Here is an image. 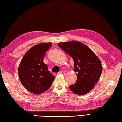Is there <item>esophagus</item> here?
Wrapping results in <instances>:
<instances>
[{"mask_svg":"<svg viewBox=\"0 0 122 122\" xmlns=\"http://www.w3.org/2000/svg\"><path fill=\"white\" fill-rule=\"evenodd\" d=\"M59 73H60V74L64 75H65L66 74V73L65 72H64V71H61V72H59Z\"/></svg>","mask_w":122,"mask_h":122,"instance_id":"obj_1","label":"esophagus"}]
</instances>
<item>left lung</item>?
Listing matches in <instances>:
<instances>
[{"label": "left lung", "mask_w": 122, "mask_h": 122, "mask_svg": "<svg viewBox=\"0 0 122 122\" xmlns=\"http://www.w3.org/2000/svg\"><path fill=\"white\" fill-rule=\"evenodd\" d=\"M58 45L72 57L74 61L77 81L75 84L70 86V90L79 95L89 93L102 74V66L99 58L90 48L79 41L60 42Z\"/></svg>", "instance_id": "obj_1"}]
</instances>
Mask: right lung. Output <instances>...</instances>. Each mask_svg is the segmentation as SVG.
<instances>
[{
  "label": "right lung",
  "mask_w": 122,
  "mask_h": 122,
  "mask_svg": "<svg viewBox=\"0 0 122 122\" xmlns=\"http://www.w3.org/2000/svg\"><path fill=\"white\" fill-rule=\"evenodd\" d=\"M51 43H41L31 47L20 62L18 74L20 82L25 88L34 94H41L49 89L55 76L48 70L43 57L51 47Z\"/></svg>",
  "instance_id": "add662e5"
}]
</instances>
